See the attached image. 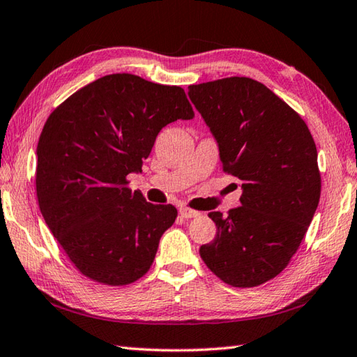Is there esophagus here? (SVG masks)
Masks as SVG:
<instances>
[{
  "label": "esophagus",
  "mask_w": 357,
  "mask_h": 357,
  "mask_svg": "<svg viewBox=\"0 0 357 357\" xmlns=\"http://www.w3.org/2000/svg\"><path fill=\"white\" fill-rule=\"evenodd\" d=\"M179 215L183 216L184 220H190V218H197V216H199V212L193 211V208H190V207H181Z\"/></svg>",
  "instance_id": "1"
}]
</instances>
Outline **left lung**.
<instances>
[{"instance_id":"obj_1","label":"left lung","mask_w":357,"mask_h":357,"mask_svg":"<svg viewBox=\"0 0 357 357\" xmlns=\"http://www.w3.org/2000/svg\"><path fill=\"white\" fill-rule=\"evenodd\" d=\"M218 142L222 172L241 181V206L211 212L216 236L206 266L235 288H254L288 266L320 199L317 149L302 117L249 77L188 86Z\"/></svg>"}]
</instances>
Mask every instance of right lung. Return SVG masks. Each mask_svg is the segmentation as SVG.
Masks as SVG:
<instances>
[{
  "mask_svg": "<svg viewBox=\"0 0 357 357\" xmlns=\"http://www.w3.org/2000/svg\"><path fill=\"white\" fill-rule=\"evenodd\" d=\"M195 113L181 86L111 74L75 91L45 123L37 145L40 212L82 275L108 286L149 272L178 216L128 187L158 132Z\"/></svg>",
  "mask_w": 357,
  "mask_h": 357,
  "instance_id": "right-lung-1",
  "label": "right lung"
}]
</instances>
